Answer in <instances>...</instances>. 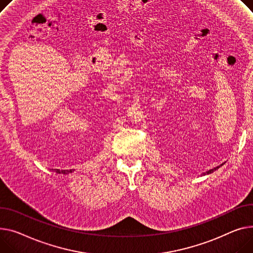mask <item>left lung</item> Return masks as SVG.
Here are the masks:
<instances>
[{
  "label": "left lung",
  "mask_w": 253,
  "mask_h": 253,
  "mask_svg": "<svg viewBox=\"0 0 253 253\" xmlns=\"http://www.w3.org/2000/svg\"><path fill=\"white\" fill-rule=\"evenodd\" d=\"M222 166V165H221ZM218 168H220V166H218V167H215V168H213V169H211V170H210V171H208L207 173H204V175H206V174H211V173H212L213 171H215V170H217L218 169Z\"/></svg>",
  "instance_id": "obj_1"
}]
</instances>
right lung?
<instances>
[{"instance_id": "obj_1", "label": "right lung", "mask_w": 253, "mask_h": 253, "mask_svg": "<svg viewBox=\"0 0 253 253\" xmlns=\"http://www.w3.org/2000/svg\"><path fill=\"white\" fill-rule=\"evenodd\" d=\"M54 172L58 173V174H64V175H67V174H70L73 172V170H59V169H55L53 170Z\"/></svg>"}]
</instances>
